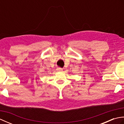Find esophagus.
Returning a JSON list of instances; mask_svg holds the SVG:
<instances>
[{
  "mask_svg": "<svg viewBox=\"0 0 124 124\" xmlns=\"http://www.w3.org/2000/svg\"><path fill=\"white\" fill-rule=\"evenodd\" d=\"M57 70V71H62V70H63L62 68H58Z\"/></svg>",
  "mask_w": 124,
  "mask_h": 124,
  "instance_id": "obj_1",
  "label": "esophagus"
}]
</instances>
